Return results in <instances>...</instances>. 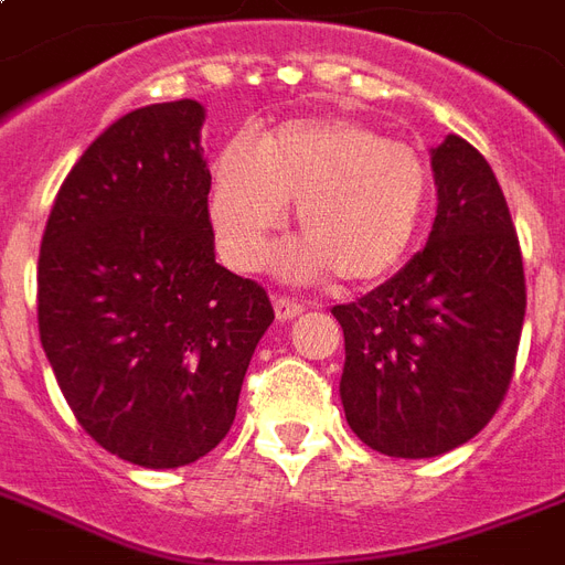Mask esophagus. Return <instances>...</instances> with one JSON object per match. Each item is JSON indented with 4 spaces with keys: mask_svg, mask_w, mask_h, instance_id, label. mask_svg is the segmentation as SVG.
Wrapping results in <instances>:
<instances>
[{
    "mask_svg": "<svg viewBox=\"0 0 565 565\" xmlns=\"http://www.w3.org/2000/svg\"><path fill=\"white\" fill-rule=\"evenodd\" d=\"M273 308H275V320H278V322L296 320V317H299V313L305 311V308H301L299 301L287 299V296H275V299H273Z\"/></svg>",
    "mask_w": 565,
    "mask_h": 565,
    "instance_id": "obj_1",
    "label": "esophagus"
}]
</instances>
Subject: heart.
<instances>
[{"instance_id":"heart-1","label":"heart","mask_w":565,"mask_h":565,"mask_svg":"<svg viewBox=\"0 0 565 565\" xmlns=\"http://www.w3.org/2000/svg\"><path fill=\"white\" fill-rule=\"evenodd\" d=\"M287 204L305 234L284 264L290 278L382 281L424 225L429 168L415 148L350 118L290 120L257 148L231 141L215 157L206 195L218 257L236 273L260 269Z\"/></svg>"}]
</instances>
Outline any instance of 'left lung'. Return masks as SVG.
Masks as SVG:
<instances>
[{"instance_id":"8db88e82","label":"left lung","mask_w":565,"mask_h":565,"mask_svg":"<svg viewBox=\"0 0 565 565\" xmlns=\"http://www.w3.org/2000/svg\"><path fill=\"white\" fill-rule=\"evenodd\" d=\"M438 210L391 281L331 313L343 329L340 403L367 447L433 459L471 441L510 387L524 266L498 178L459 136L429 150Z\"/></svg>"}]
</instances>
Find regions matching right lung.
Instances as JSON below:
<instances>
[{
  "label": "right lung",
  "instance_id": "add662e5",
  "mask_svg": "<svg viewBox=\"0 0 565 565\" xmlns=\"http://www.w3.org/2000/svg\"><path fill=\"white\" fill-rule=\"evenodd\" d=\"M204 106L118 118L64 178L38 257V329L82 429L124 462L180 468L236 417L275 313L215 264Z\"/></svg>",
  "mask_w": 565,
  "mask_h": 565
}]
</instances>
